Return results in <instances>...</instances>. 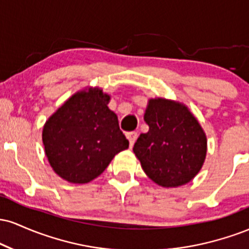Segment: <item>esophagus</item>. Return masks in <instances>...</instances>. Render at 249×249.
<instances>
[{
    "mask_svg": "<svg viewBox=\"0 0 249 249\" xmlns=\"http://www.w3.org/2000/svg\"><path fill=\"white\" fill-rule=\"evenodd\" d=\"M126 137H127L128 142H130V146L132 147L134 142H136L137 138H138V132H136V131H132V132H128L126 134Z\"/></svg>",
    "mask_w": 249,
    "mask_h": 249,
    "instance_id": "esophagus-1",
    "label": "esophagus"
}]
</instances>
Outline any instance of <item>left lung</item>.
I'll list each match as a JSON object with an SVG mask.
<instances>
[{
	"mask_svg": "<svg viewBox=\"0 0 249 249\" xmlns=\"http://www.w3.org/2000/svg\"><path fill=\"white\" fill-rule=\"evenodd\" d=\"M144 119L148 125L133 146L144 172L162 187L192 180L204 164L205 132L185 105L164 98L150 99Z\"/></svg>",
	"mask_w": 249,
	"mask_h": 249,
	"instance_id": "obj_1",
	"label": "left lung"
}]
</instances>
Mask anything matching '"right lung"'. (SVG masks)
I'll return each mask as SVG.
<instances>
[{"mask_svg":"<svg viewBox=\"0 0 249 249\" xmlns=\"http://www.w3.org/2000/svg\"><path fill=\"white\" fill-rule=\"evenodd\" d=\"M108 101L110 96L101 89L77 92L45 123V154L53 171L67 181L87 184L128 147Z\"/></svg>","mask_w":249,"mask_h":249,"instance_id":"right-lung-1","label":"right lung"}]
</instances>
